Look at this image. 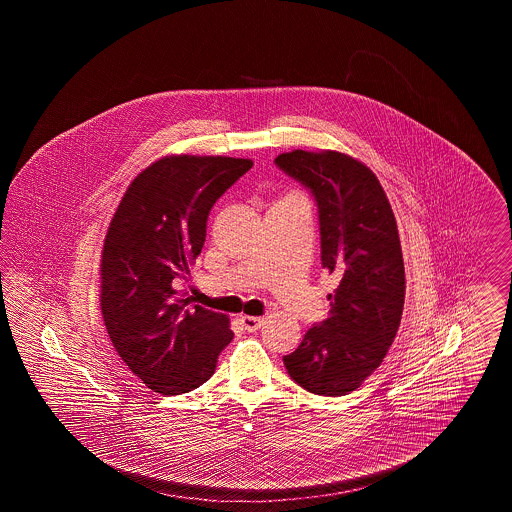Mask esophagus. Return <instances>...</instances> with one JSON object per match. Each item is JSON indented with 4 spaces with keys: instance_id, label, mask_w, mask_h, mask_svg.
<instances>
[{
    "instance_id": "34e87169",
    "label": "esophagus",
    "mask_w": 512,
    "mask_h": 512,
    "mask_svg": "<svg viewBox=\"0 0 512 512\" xmlns=\"http://www.w3.org/2000/svg\"><path fill=\"white\" fill-rule=\"evenodd\" d=\"M240 322L247 332H257L265 324V320L259 317H240Z\"/></svg>"
}]
</instances>
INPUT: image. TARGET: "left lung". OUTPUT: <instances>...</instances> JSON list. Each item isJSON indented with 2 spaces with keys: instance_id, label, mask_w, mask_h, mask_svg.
<instances>
[{
  "instance_id": "8db88e82",
  "label": "left lung",
  "mask_w": 512,
  "mask_h": 512,
  "mask_svg": "<svg viewBox=\"0 0 512 512\" xmlns=\"http://www.w3.org/2000/svg\"><path fill=\"white\" fill-rule=\"evenodd\" d=\"M274 163L317 201L320 259L340 278L330 317L307 330L284 365L301 388L338 397L384 361L405 303L397 222L374 172L340 151L282 153Z\"/></svg>"
}]
</instances>
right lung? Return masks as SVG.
<instances>
[{
  "label": "right lung",
  "instance_id": "add662e5",
  "mask_svg": "<svg viewBox=\"0 0 512 512\" xmlns=\"http://www.w3.org/2000/svg\"><path fill=\"white\" fill-rule=\"evenodd\" d=\"M251 159L171 155L128 186L101 253L99 305L126 366L149 390L180 395L207 382L232 341L228 317L178 293L201 253L211 207Z\"/></svg>",
  "mask_w": 512,
  "mask_h": 512
}]
</instances>
